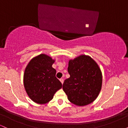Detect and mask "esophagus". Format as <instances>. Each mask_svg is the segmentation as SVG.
<instances>
[{"mask_svg":"<svg viewBox=\"0 0 128 128\" xmlns=\"http://www.w3.org/2000/svg\"><path fill=\"white\" fill-rule=\"evenodd\" d=\"M60 81H61V82L62 83V84L63 82H64V79L61 78V79H60Z\"/></svg>","mask_w":128,"mask_h":128,"instance_id":"obj_1","label":"esophagus"}]
</instances>
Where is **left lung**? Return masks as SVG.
<instances>
[{
	"label": "left lung",
	"instance_id": "1",
	"mask_svg": "<svg viewBox=\"0 0 128 128\" xmlns=\"http://www.w3.org/2000/svg\"><path fill=\"white\" fill-rule=\"evenodd\" d=\"M70 78L64 80V92L68 100L78 106H85L93 102L102 88L101 70L89 56L80 55L68 62Z\"/></svg>",
	"mask_w": 128,
	"mask_h": 128
}]
</instances>
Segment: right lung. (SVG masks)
Wrapping results in <instances>:
<instances>
[{"label":"right lung","instance_id":"1","mask_svg":"<svg viewBox=\"0 0 128 128\" xmlns=\"http://www.w3.org/2000/svg\"><path fill=\"white\" fill-rule=\"evenodd\" d=\"M55 62L52 58L41 54L32 58L24 70V88L34 102L44 104L53 99L54 94L62 88V84L56 78Z\"/></svg>","mask_w":128,"mask_h":128}]
</instances>
